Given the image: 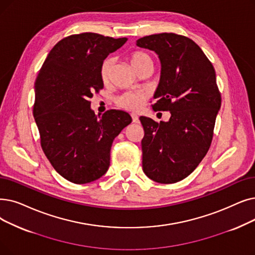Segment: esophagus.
<instances>
[{"label": "esophagus", "mask_w": 255, "mask_h": 255, "mask_svg": "<svg viewBox=\"0 0 255 255\" xmlns=\"http://www.w3.org/2000/svg\"><path fill=\"white\" fill-rule=\"evenodd\" d=\"M131 118H132V122H133V123H137V122H138V117H137V115L131 114Z\"/></svg>", "instance_id": "obj_1"}]
</instances>
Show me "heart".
I'll return each mask as SVG.
<instances>
[{
	"label": "heart",
	"instance_id": "obj_1",
	"mask_svg": "<svg viewBox=\"0 0 255 255\" xmlns=\"http://www.w3.org/2000/svg\"><path fill=\"white\" fill-rule=\"evenodd\" d=\"M130 62L136 72H138L142 68H145L146 65H149V64L153 65V59L151 57V55L148 54L147 52L139 51V50L131 53ZM112 66H113L112 58H106L101 64L100 76L104 83L109 81L110 73H112ZM146 98H147V95L142 92H126L118 96L115 99V101H116V104L121 108H124L127 110H137L142 106L143 102L146 100Z\"/></svg>",
	"mask_w": 255,
	"mask_h": 255
}]
</instances>
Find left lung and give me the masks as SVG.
Here are the masks:
<instances>
[{
	"label": "left lung",
	"instance_id": "obj_1",
	"mask_svg": "<svg viewBox=\"0 0 255 255\" xmlns=\"http://www.w3.org/2000/svg\"><path fill=\"white\" fill-rule=\"evenodd\" d=\"M136 46L157 53L161 76L152 104L168 122L140 117L142 171L158 183H175L201 162L213 140L221 93L212 62L191 38L176 33L141 37Z\"/></svg>",
	"mask_w": 255,
	"mask_h": 255
}]
</instances>
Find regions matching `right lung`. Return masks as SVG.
<instances>
[{
	"mask_svg": "<svg viewBox=\"0 0 255 255\" xmlns=\"http://www.w3.org/2000/svg\"><path fill=\"white\" fill-rule=\"evenodd\" d=\"M126 41L92 32L64 37L36 77L33 116L41 149L56 172L73 183L92 182L107 172L113 141L132 121L119 109L98 117L90 100L103 88L102 62Z\"/></svg>",
	"mask_w": 255,
	"mask_h": 255,
	"instance_id": "right-lung-1",
	"label": "right lung"
}]
</instances>
